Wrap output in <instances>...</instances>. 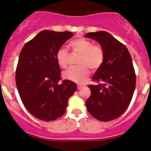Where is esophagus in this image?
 I'll list each match as a JSON object with an SVG mask.
<instances>
[{
    "mask_svg": "<svg viewBox=\"0 0 151 151\" xmlns=\"http://www.w3.org/2000/svg\"><path fill=\"white\" fill-rule=\"evenodd\" d=\"M83 87H84V85H82V84H78V85H77V89H80Z\"/></svg>",
    "mask_w": 151,
    "mask_h": 151,
    "instance_id": "34e87169",
    "label": "esophagus"
}]
</instances>
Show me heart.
Segmentation results:
<instances>
[{
    "label": "heart",
    "mask_w": 151,
    "mask_h": 151,
    "mask_svg": "<svg viewBox=\"0 0 151 151\" xmlns=\"http://www.w3.org/2000/svg\"><path fill=\"white\" fill-rule=\"evenodd\" d=\"M74 52L79 54L77 64L78 66L71 67L63 72V77L68 80L82 83L89 75V69L97 70L104 61V52L100 46L93 45L92 42L81 37L74 40L70 43ZM57 62L61 67L65 68L68 65L70 53L67 48L62 47L56 52Z\"/></svg>",
    "instance_id": "1"
}]
</instances>
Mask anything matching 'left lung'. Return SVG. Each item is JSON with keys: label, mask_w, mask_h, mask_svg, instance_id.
Returning a JSON list of instances; mask_svg holds the SVG:
<instances>
[{"label": "left lung", "mask_w": 151, "mask_h": 151, "mask_svg": "<svg viewBox=\"0 0 151 151\" xmlns=\"http://www.w3.org/2000/svg\"><path fill=\"white\" fill-rule=\"evenodd\" d=\"M86 37L97 41L104 52V61L92 77L97 85H89L91 96L85 104L95 119L109 121L125 112L136 88L132 59L124 44L109 32H89Z\"/></svg>", "instance_id": "8db88e82"}]
</instances>
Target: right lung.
Segmentation results:
<instances>
[{"mask_svg":"<svg viewBox=\"0 0 151 151\" xmlns=\"http://www.w3.org/2000/svg\"><path fill=\"white\" fill-rule=\"evenodd\" d=\"M71 32L42 30L24 45L15 73L17 89L25 109L42 121L56 120L65 114L68 99L77 90L70 80H61L56 52Z\"/></svg>","mask_w":151,"mask_h":151,"instance_id":"right-lung-1","label":"right lung"}]
</instances>
